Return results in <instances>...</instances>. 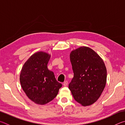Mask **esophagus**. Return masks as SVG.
<instances>
[{"mask_svg": "<svg viewBox=\"0 0 125 125\" xmlns=\"http://www.w3.org/2000/svg\"><path fill=\"white\" fill-rule=\"evenodd\" d=\"M63 85L65 86H67V85H68V81H67V80H65V82H64V83H63Z\"/></svg>", "mask_w": 125, "mask_h": 125, "instance_id": "esophagus-1", "label": "esophagus"}]
</instances>
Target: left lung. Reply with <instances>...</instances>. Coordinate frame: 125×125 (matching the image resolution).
Here are the masks:
<instances>
[{"mask_svg":"<svg viewBox=\"0 0 125 125\" xmlns=\"http://www.w3.org/2000/svg\"><path fill=\"white\" fill-rule=\"evenodd\" d=\"M74 77L68 88L76 101L83 106L93 104L101 95L106 82L107 72L104 61L87 47L71 53Z\"/></svg>","mask_w":125,"mask_h":125,"instance_id":"obj_1","label":"left lung"}]
</instances>
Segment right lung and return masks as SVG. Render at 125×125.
<instances>
[{
    "instance_id": "add662e5",
    "label": "right lung",
    "mask_w": 125,
    "mask_h": 125,
    "mask_svg": "<svg viewBox=\"0 0 125 125\" xmlns=\"http://www.w3.org/2000/svg\"><path fill=\"white\" fill-rule=\"evenodd\" d=\"M50 55L43 52L33 54L23 65L20 81L28 98L37 104L44 105L57 95L62 84L57 81L53 72L48 70Z\"/></svg>"
}]
</instances>
